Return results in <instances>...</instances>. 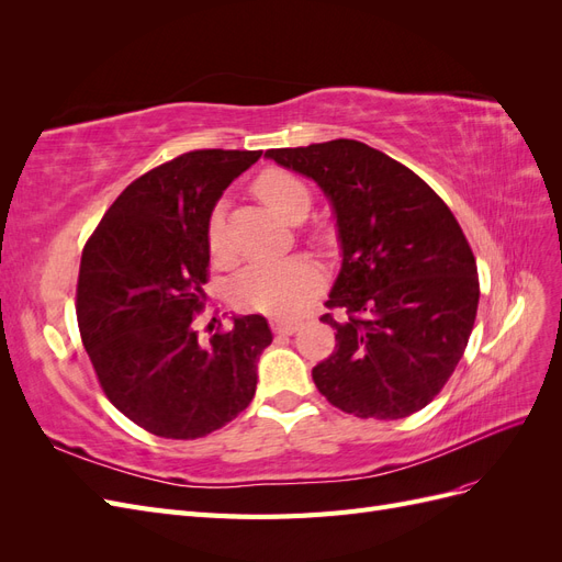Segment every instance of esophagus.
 <instances>
[{
    "instance_id": "obj_1",
    "label": "esophagus",
    "mask_w": 562,
    "mask_h": 562,
    "mask_svg": "<svg viewBox=\"0 0 562 562\" xmlns=\"http://www.w3.org/2000/svg\"><path fill=\"white\" fill-rule=\"evenodd\" d=\"M302 328V321H288V318H271V330L277 335H293Z\"/></svg>"
}]
</instances>
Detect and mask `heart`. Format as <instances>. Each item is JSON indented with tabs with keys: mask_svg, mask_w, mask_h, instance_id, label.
Here are the masks:
<instances>
[{
	"mask_svg": "<svg viewBox=\"0 0 562 562\" xmlns=\"http://www.w3.org/2000/svg\"><path fill=\"white\" fill-rule=\"evenodd\" d=\"M255 194L265 206L288 223H295L310 211L312 194L295 173L283 168H267L255 178ZM209 250L213 258H227L223 213L215 209L209 217ZM323 285L321 267L307 255H293L274 262H255L246 267L232 285L234 302L244 310L271 316H291L300 312Z\"/></svg>",
	"mask_w": 562,
	"mask_h": 562,
	"instance_id": "obj_1",
	"label": "heart"
}]
</instances>
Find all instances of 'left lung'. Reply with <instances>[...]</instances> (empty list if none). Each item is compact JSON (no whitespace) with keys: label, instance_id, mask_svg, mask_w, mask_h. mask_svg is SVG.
<instances>
[{"label":"left lung","instance_id":"1","mask_svg":"<svg viewBox=\"0 0 562 562\" xmlns=\"http://www.w3.org/2000/svg\"><path fill=\"white\" fill-rule=\"evenodd\" d=\"M265 157L312 178L335 213L342 267L321 321L337 345L312 370L316 389L363 419L422 411L462 359L481 297L452 211L411 168L359 140Z\"/></svg>","mask_w":562,"mask_h":562}]
</instances>
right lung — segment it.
I'll return each mask as SVG.
<instances>
[{"mask_svg":"<svg viewBox=\"0 0 562 562\" xmlns=\"http://www.w3.org/2000/svg\"><path fill=\"white\" fill-rule=\"evenodd\" d=\"M262 151L196 149L151 168L116 196L83 246L77 321L105 396L161 438L192 440L244 413L271 345L265 316H234L201 337L209 217ZM213 330V328H211Z\"/></svg>","mask_w":562,"mask_h":562,"instance_id":"obj_1","label":"right lung"}]
</instances>
